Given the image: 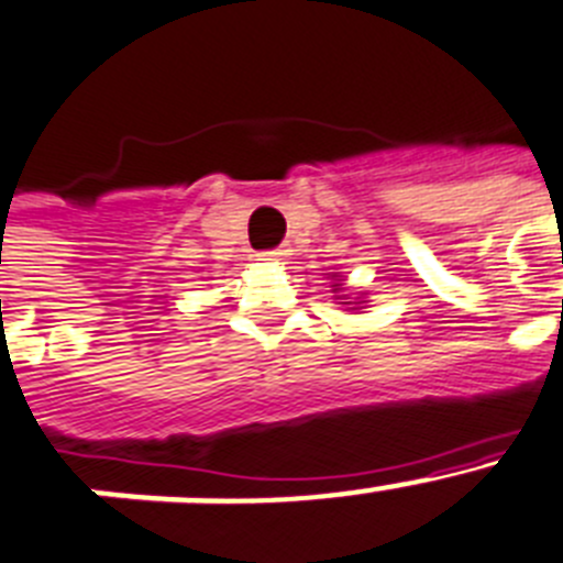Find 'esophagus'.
I'll use <instances>...</instances> for the list:
<instances>
[{
	"instance_id": "esophagus-1",
	"label": "esophagus",
	"mask_w": 563,
	"mask_h": 563,
	"mask_svg": "<svg viewBox=\"0 0 563 563\" xmlns=\"http://www.w3.org/2000/svg\"><path fill=\"white\" fill-rule=\"evenodd\" d=\"M263 261H269V263H280L283 257H286V252L283 250H272V252H263Z\"/></svg>"
}]
</instances>
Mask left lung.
Here are the masks:
<instances>
[{
  "instance_id": "1",
  "label": "left lung",
  "mask_w": 563,
  "mask_h": 563,
  "mask_svg": "<svg viewBox=\"0 0 563 563\" xmlns=\"http://www.w3.org/2000/svg\"><path fill=\"white\" fill-rule=\"evenodd\" d=\"M331 277H342V275H331ZM333 294H336V300H351V294L344 291L342 283H333ZM339 306L351 308V311H358V308L367 306V300H362V297H356V302H339Z\"/></svg>"
}]
</instances>
